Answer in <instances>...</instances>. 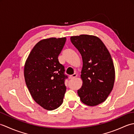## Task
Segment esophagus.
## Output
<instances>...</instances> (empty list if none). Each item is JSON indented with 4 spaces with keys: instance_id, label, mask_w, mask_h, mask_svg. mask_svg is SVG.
Instances as JSON below:
<instances>
[{
    "instance_id": "34e87169",
    "label": "esophagus",
    "mask_w": 134,
    "mask_h": 134,
    "mask_svg": "<svg viewBox=\"0 0 134 134\" xmlns=\"http://www.w3.org/2000/svg\"><path fill=\"white\" fill-rule=\"evenodd\" d=\"M76 76H77V74H76V73H74V74L71 75L70 76V78L71 79H74V78H75V77H76Z\"/></svg>"
}]
</instances>
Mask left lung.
Wrapping results in <instances>:
<instances>
[{
  "label": "left lung",
  "instance_id": "1",
  "mask_svg": "<svg viewBox=\"0 0 134 134\" xmlns=\"http://www.w3.org/2000/svg\"><path fill=\"white\" fill-rule=\"evenodd\" d=\"M70 39L83 60V85L78 90L80 99L89 106L101 104L112 92L115 82V67L109 51L97 37L82 35Z\"/></svg>",
  "mask_w": 134,
  "mask_h": 134
}]
</instances>
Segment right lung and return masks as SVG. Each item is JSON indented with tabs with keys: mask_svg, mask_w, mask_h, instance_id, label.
Segmentation results:
<instances>
[{
	"mask_svg": "<svg viewBox=\"0 0 134 134\" xmlns=\"http://www.w3.org/2000/svg\"><path fill=\"white\" fill-rule=\"evenodd\" d=\"M66 38H50L39 41L33 47L24 67V76L31 96L44 109L52 110L62 104L68 76L58 56Z\"/></svg>",
	"mask_w": 134,
	"mask_h": 134,
	"instance_id": "obj_1",
	"label": "right lung"
}]
</instances>
